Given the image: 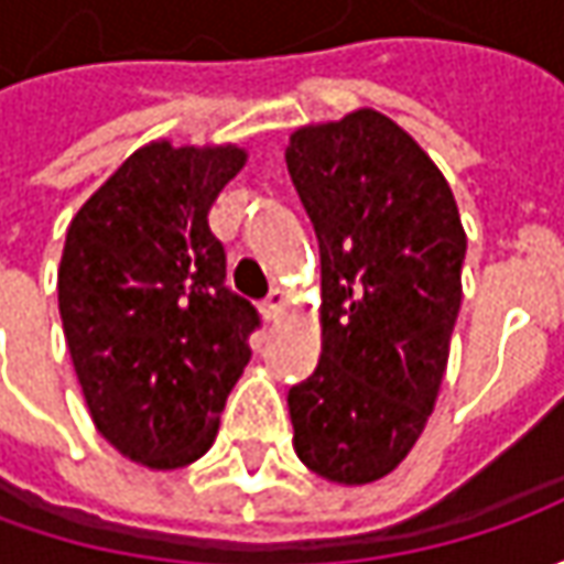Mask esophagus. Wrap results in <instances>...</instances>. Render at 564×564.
<instances>
[{"label": "esophagus", "instance_id": "obj_1", "mask_svg": "<svg viewBox=\"0 0 564 564\" xmlns=\"http://www.w3.org/2000/svg\"><path fill=\"white\" fill-rule=\"evenodd\" d=\"M285 307H289V294L282 292V289H272L270 297L263 301V307H260V311H263V316H267V319H272V323H275L279 316L285 314Z\"/></svg>", "mask_w": 564, "mask_h": 564}]
</instances>
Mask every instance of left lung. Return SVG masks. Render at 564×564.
<instances>
[{"label":"left lung","instance_id":"1","mask_svg":"<svg viewBox=\"0 0 564 564\" xmlns=\"http://www.w3.org/2000/svg\"><path fill=\"white\" fill-rule=\"evenodd\" d=\"M285 163L323 260V355L289 392L292 443L323 480L364 487L408 458L433 414L467 235L443 172L377 109L301 124Z\"/></svg>","mask_w":564,"mask_h":564}]
</instances>
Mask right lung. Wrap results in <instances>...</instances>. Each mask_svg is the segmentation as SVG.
I'll list each match as a JSON object with an SVG mask.
<instances>
[{"label": "right lung", "mask_w": 564, "mask_h": 564, "mask_svg": "<svg viewBox=\"0 0 564 564\" xmlns=\"http://www.w3.org/2000/svg\"><path fill=\"white\" fill-rule=\"evenodd\" d=\"M238 143L134 150L80 206L58 263V314L99 436L150 470L206 455L260 326L231 294L209 206L245 169Z\"/></svg>", "instance_id": "1"}]
</instances>
